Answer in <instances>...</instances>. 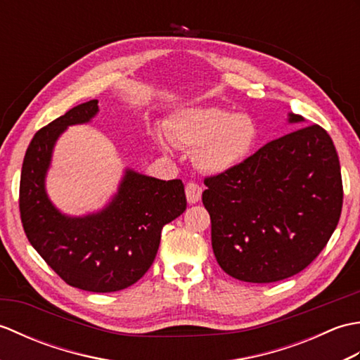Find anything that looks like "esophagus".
<instances>
[{
	"instance_id": "esophagus-1",
	"label": "esophagus",
	"mask_w": 360,
	"mask_h": 360,
	"mask_svg": "<svg viewBox=\"0 0 360 360\" xmlns=\"http://www.w3.org/2000/svg\"><path fill=\"white\" fill-rule=\"evenodd\" d=\"M186 196L190 204H196L201 200L202 196V188L196 184V182H188L186 186Z\"/></svg>"
}]
</instances>
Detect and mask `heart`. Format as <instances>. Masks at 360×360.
Masks as SVG:
<instances>
[{"mask_svg":"<svg viewBox=\"0 0 360 360\" xmlns=\"http://www.w3.org/2000/svg\"><path fill=\"white\" fill-rule=\"evenodd\" d=\"M155 139L162 150L176 147L193 151V162L205 174H223L240 167L258 141L255 119L221 106H192L176 111L165 131Z\"/></svg>","mask_w":360,"mask_h":360,"instance_id":"obj_1","label":"heart"}]
</instances>
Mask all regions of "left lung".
<instances>
[{
  "instance_id": "8db88e82",
  "label": "left lung",
  "mask_w": 360,
  "mask_h": 360,
  "mask_svg": "<svg viewBox=\"0 0 360 360\" xmlns=\"http://www.w3.org/2000/svg\"><path fill=\"white\" fill-rule=\"evenodd\" d=\"M289 124H300L288 114ZM212 248L231 277L280 281L303 271L338 227L343 188L339 156L322 127L278 137L233 170L204 181Z\"/></svg>"
}]
</instances>
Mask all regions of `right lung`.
<instances>
[{
  "label": "right lung",
  "instance_id": "obj_1",
  "mask_svg": "<svg viewBox=\"0 0 360 360\" xmlns=\"http://www.w3.org/2000/svg\"><path fill=\"white\" fill-rule=\"evenodd\" d=\"M98 101L74 106L37 131L21 168L20 213L29 243L68 285L114 292L143 277L162 227L187 207L181 179L162 181L127 168L111 201L83 217L60 212L46 192L53 147L68 127L88 124Z\"/></svg>",
  "mask_w": 360,
  "mask_h": 360
}]
</instances>
